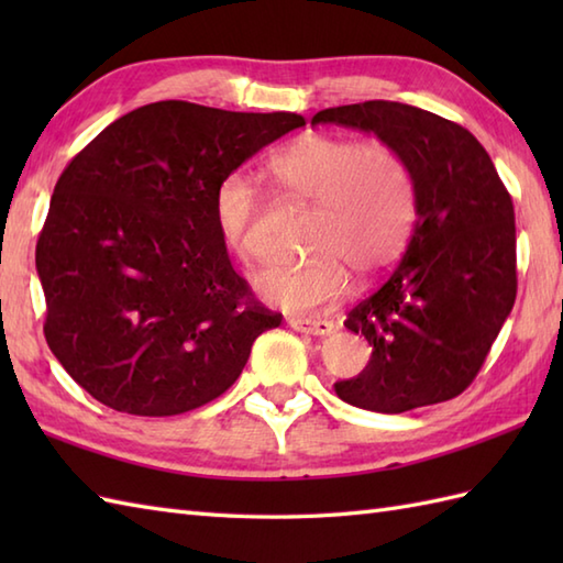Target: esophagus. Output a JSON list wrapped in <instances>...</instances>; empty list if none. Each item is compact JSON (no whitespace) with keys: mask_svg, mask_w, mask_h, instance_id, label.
Masks as SVG:
<instances>
[{"mask_svg":"<svg viewBox=\"0 0 563 563\" xmlns=\"http://www.w3.org/2000/svg\"><path fill=\"white\" fill-rule=\"evenodd\" d=\"M290 327L295 331L309 333V336H329V333L336 329L333 327V321H327V319H290Z\"/></svg>","mask_w":563,"mask_h":563,"instance_id":"obj_1","label":"esophagus"}]
</instances>
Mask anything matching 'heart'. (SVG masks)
Segmentation results:
<instances>
[{
	"label": "heart",
	"mask_w": 563,
	"mask_h": 563,
	"mask_svg": "<svg viewBox=\"0 0 563 563\" xmlns=\"http://www.w3.org/2000/svg\"><path fill=\"white\" fill-rule=\"evenodd\" d=\"M275 181L292 198L317 202L309 251L300 266L256 275L261 300L288 314H309L341 302L351 273H375L401 254L416 220V184L401 154L369 140L309 133L273 154ZM261 208L256 184L242 172L222 176L212 212L224 246L251 258V230Z\"/></svg>",
	"instance_id": "1"
}]
</instances>
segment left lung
Here are the masks:
<instances>
[{
  "label": "left lung",
  "instance_id": "1",
  "mask_svg": "<svg viewBox=\"0 0 563 563\" xmlns=\"http://www.w3.org/2000/svg\"><path fill=\"white\" fill-rule=\"evenodd\" d=\"M317 123L375 133L397 150L413 174L418 214L401 261L343 321L373 345V357L333 389L377 413L454 399L472 385L516 305L510 194L470 130L416 106H336L319 111Z\"/></svg>",
  "mask_w": 563,
  "mask_h": 563
}]
</instances>
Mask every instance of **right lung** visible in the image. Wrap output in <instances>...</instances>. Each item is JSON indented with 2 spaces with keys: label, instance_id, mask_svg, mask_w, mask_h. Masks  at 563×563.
<instances>
[{
  "label": "right lung",
  "instance_id": "right-lung-1",
  "mask_svg": "<svg viewBox=\"0 0 563 563\" xmlns=\"http://www.w3.org/2000/svg\"><path fill=\"white\" fill-rule=\"evenodd\" d=\"M297 113L147 103L93 137L57 178L35 246L45 341L93 399L176 416L230 389L263 307L214 224L222 176L302 128Z\"/></svg>",
  "mask_w": 563,
  "mask_h": 563
}]
</instances>
